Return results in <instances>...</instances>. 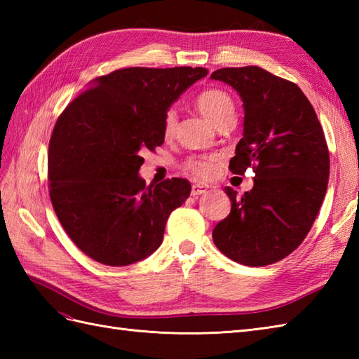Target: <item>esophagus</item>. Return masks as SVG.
Returning a JSON list of instances; mask_svg holds the SVG:
<instances>
[{
	"label": "esophagus",
	"instance_id": "obj_1",
	"mask_svg": "<svg viewBox=\"0 0 359 359\" xmlns=\"http://www.w3.org/2000/svg\"><path fill=\"white\" fill-rule=\"evenodd\" d=\"M207 191H208V185H203V184H194V185L191 187V196H194V197L201 196V194H205Z\"/></svg>",
	"mask_w": 359,
	"mask_h": 359
}]
</instances>
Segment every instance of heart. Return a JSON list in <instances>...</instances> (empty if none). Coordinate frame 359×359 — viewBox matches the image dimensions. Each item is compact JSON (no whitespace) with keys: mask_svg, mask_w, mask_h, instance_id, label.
I'll use <instances>...</instances> for the list:
<instances>
[{"mask_svg":"<svg viewBox=\"0 0 359 359\" xmlns=\"http://www.w3.org/2000/svg\"><path fill=\"white\" fill-rule=\"evenodd\" d=\"M196 108L199 109L202 116L207 118L210 123L219 126L225 118L234 116V103L233 98L220 89H207L196 97ZM175 114L168 111L163 118V135L166 139L174 135L175 131ZM219 158L215 156L210 157H188L182 168L189 174L196 175L199 179H208L216 172Z\"/></svg>","mask_w":359,"mask_h":359,"instance_id":"heart-1","label":"heart"}]
</instances>
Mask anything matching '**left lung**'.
I'll list each match as a JSON object with an SVG mask.
<instances>
[{"label": "left lung", "mask_w": 359, "mask_h": 359, "mask_svg": "<svg viewBox=\"0 0 359 359\" xmlns=\"http://www.w3.org/2000/svg\"><path fill=\"white\" fill-rule=\"evenodd\" d=\"M211 79L238 90L245 109L230 171L255 172L242 197L225 188L231 211L212 241L234 262L270 265L301 245L321 208L330 172L323 126L299 86L262 67H222Z\"/></svg>", "instance_id": "8db88e82"}]
</instances>
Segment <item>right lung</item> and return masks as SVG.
Returning <instances> with one entry per match:
<instances>
[{
  "instance_id": "add662e5",
  "label": "right lung",
  "mask_w": 359,
  "mask_h": 359,
  "mask_svg": "<svg viewBox=\"0 0 359 359\" xmlns=\"http://www.w3.org/2000/svg\"><path fill=\"white\" fill-rule=\"evenodd\" d=\"M207 74L125 67L95 79L60 114L49 142V196L65 231L90 259L121 266L160 247L191 185L174 177L147 187L142 152L162 147L166 109Z\"/></svg>"
}]
</instances>
